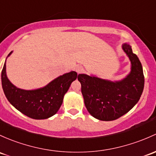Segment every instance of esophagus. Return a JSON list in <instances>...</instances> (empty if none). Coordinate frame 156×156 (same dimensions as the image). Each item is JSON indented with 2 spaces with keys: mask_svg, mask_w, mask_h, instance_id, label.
Returning <instances> with one entry per match:
<instances>
[{
  "mask_svg": "<svg viewBox=\"0 0 156 156\" xmlns=\"http://www.w3.org/2000/svg\"><path fill=\"white\" fill-rule=\"evenodd\" d=\"M75 71H76V73L78 74H81L84 73V69H83V67L81 66H78L75 68Z\"/></svg>",
  "mask_w": 156,
  "mask_h": 156,
  "instance_id": "1",
  "label": "esophagus"
}]
</instances>
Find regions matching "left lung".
I'll use <instances>...</instances> for the list:
<instances>
[{"label": "left lung", "mask_w": 156, "mask_h": 156, "mask_svg": "<svg viewBox=\"0 0 156 156\" xmlns=\"http://www.w3.org/2000/svg\"><path fill=\"white\" fill-rule=\"evenodd\" d=\"M122 49L132 63L131 73L120 81H112L79 74L81 93L88 112L102 121L117 119L137 103L144 90V75L140 61L129 44Z\"/></svg>", "instance_id": "obj_1"}]
</instances>
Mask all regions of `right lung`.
<instances>
[{
    "label": "right lung",
    "instance_id": "add662e5",
    "mask_svg": "<svg viewBox=\"0 0 156 156\" xmlns=\"http://www.w3.org/2000/svg\"><path fill=\"white\" fill-rule=\"evenodd\" d=\"M77 76V73L70 72L60 75L44 87L25 90L17 88L9 81L5 62L1 72V82L6 99L18 111L32 119H43L55 115L58 111L65 93Z\"/></svg>",
    "mask_w": 156,
    "mask_h": 156
}]
</instances>
